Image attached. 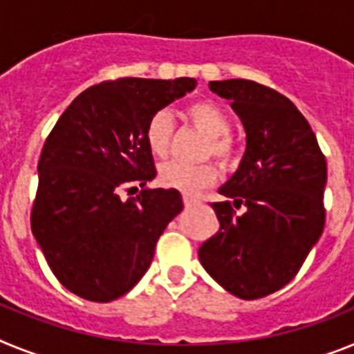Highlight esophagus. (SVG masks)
<instances>
[{
	"label": "esophagus",
	"instance_id": "obj_1",
	"mask_svg": "<svg viewBox=\"0 0 354 354\" xmlns=\"http://www.w3.org/2000/svg\"><path fill=\"white\" fill-rule=\"evenodd\" d=\"M183 205H185V208H192V207H198L199 205V199L192 198V196H183Z\"/></svg>",
	"mask_w": 354,
	"mask_h": 354
}]
</instances>
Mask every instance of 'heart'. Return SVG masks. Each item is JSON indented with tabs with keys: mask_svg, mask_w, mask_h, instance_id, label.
Returning <instances> with one entry per match:
<instances>
[{
	"mask_svg": "<svg viewBox=\"0 0 354 354\" xmlns=\"http://www.w3.org/2000/svg\"><path fill=\"white\" fill-rule=\"evenodd\" d=\"M187 118L199 130L208 135L207 155H214L221 164L228 165L239 160V144L230 131V119L219 104L212 101H196L185 110ZM173 118L167 110H158L146 124V144L156 156H164L173 140ZM215 167L212 164L189 165L171 160L160 165V181L169 189H176L185 194H196L215 181Z\"/></svg>",
	"mask_w": 354,
	"mask_h": 354,
	"instance_id": "heart-1",
	"label": "heart"
}]
</instances>
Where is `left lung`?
I'll use <instances>...</instances> for the list:
<instances>
[{
  "mask_svg": "<svg viewBox=\"0 0 354 354\" xmlns=\"http://www.w3.org/2000/svg\"><path fill=\"white\" fill-rule=\"evenodd\" d=\"M230 100L245 130L239 171L212 203L219 232L203 242L199 262L223 288L258 299L294 279L324 230L326 158L305 115L288 97L251 80L210 82ZM246 207L235 216L232 207Z\"/></svg>",
  "mask_w": 354,
  "mask_h": 354,
  "instance_id": "left-lung-1",
  "label": "left lung"
}]
</instances>
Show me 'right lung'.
<instances>
[{
    "mask_svg": "<svg viewBox=\"0 0 354 354\" xmlns=\"http://www.w3.org/2000/svg\"><path fill=\"white\" fill-rule=\"evenodd\" d=\"M196 85L194 78L101 82L75 97L48 135L32 233L49 269L76 296L96 303L124 296L183 210L176 189H142L128 201L119 192L156 176L147 121Z\"/></svg>",
    "mask_w": 354,
    "mask_h": 354,
    "instance_id": "obj_1",
    "label": "right lung"
}]
</instances>
